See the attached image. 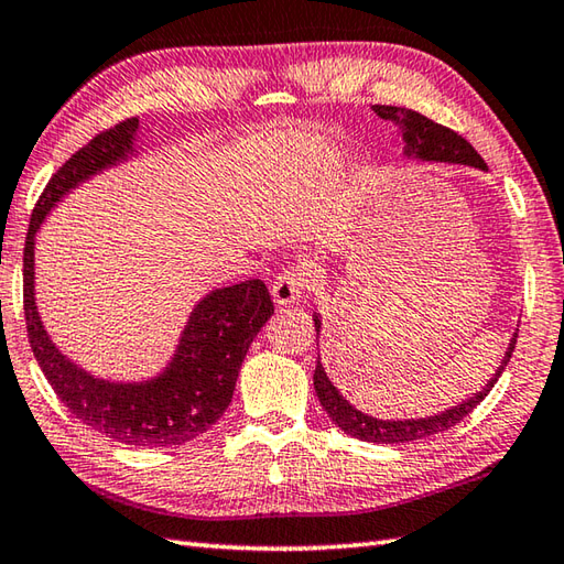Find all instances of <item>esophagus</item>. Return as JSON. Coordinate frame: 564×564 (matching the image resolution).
<instances>
[{
	"instance_id": "34e87169",
	"label": "esophagus",
	"mask_w": 564,
	"mask_h": 564,
	"mask_svg": "<svg viewBox=\"0 0 564 564\" xmlns=\"http://www.w3.org/2000/svg\"><path fill=\"white\" fill-rule=\"evenodd\" d=\"M311 289V275H307L303 269H283L271 285V295L275 305H291L295 301H301L305 291Z\"/></svg>"
}]
</instances>
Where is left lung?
Here are the masks:
<instances>
[{"label": "left lung", "instance_id": "obj_1", "mask_svg": "<svg viewBox=\"0 0 564 564\" xmlns=\"http://www.w3.org/2000/svg\"><path fill=\"white\" fill-rule=\"evenodd\" d=\"M381 119L393 121L399 127L401 137L405 141V156L421 159V161H445V163H462V165H474V169L487 171V163L477 153V149L471 143L459 137L457 131H452L437 121L427 119L421 112H413V109L405 107H391V105H377L373 107ZM315 319V333L319 337V317L313 315ZM516 337L513 335L509 349H506V357L501 359V367L496 369L494 379L484 386L479 393H474L469 401L452 405L447 411L430 415V417H417V421H377V417L364 415L361 411H357L355 405L345 401V395H339V391L333 386V381L327 379L325 367L319 364L317 357V367H315V393L319 399V405L325 408L327 415L333 417L335 425L345 430L347 435L364 440V443H379V445H401V443H415V440H423L430 435L443 433V430H449L452 425H457L459 421L477 408L484 399H487L489 391L494 389V383L499 381V377L506 369V364L511 361V355L516 349Z\"/></svg>", "mask_w": 564, "mask_h": 564}]
</instances>
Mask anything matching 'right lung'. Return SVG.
<instances>
[{
	"label": "right lung",
	"instance_id": "add662e5",
	"mask_svg": "<svg viewBox=\"0 0 564 564\" xmlns=\"http://www.w3.org/2000/svg\"><path fill=\"white\" fill-rule=\"evenodd\" d=\"M137 129L139 119L131 117L99 131L43 187L24 245V315L33 357L77 421L131 447H175L207 433L231 403L241 361L273 313L267 283L251 279L205 295L191 313L169 367L141 383L95 379L63 357L33 301V245L41 223L77 183L124 161L134 151Z\"/></svg>",
	"mask_w": 564,
	"mask_h": 564
}]
</instances>
